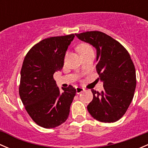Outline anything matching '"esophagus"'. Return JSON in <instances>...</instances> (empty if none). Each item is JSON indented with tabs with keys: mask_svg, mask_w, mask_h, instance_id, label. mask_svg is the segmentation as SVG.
<instances>
[{
	"mask_svg": "<svg viewBox=\"0 0 148 148\" xmlns=\"http://www.w3.org/2000/svg\"><path fill=\"white\" fill-rule=\"evenodd\" d=\"M85 90V89H84L83 87H81V86H77L76 88V91H77V94H80L82 92H84Z\"/></svg>",
	"mask_w": 148,
	"mask_h": 148,
	"instance_id": "1",
	"label": "esophagus"
}]
</instances>
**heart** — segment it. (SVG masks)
<instances>
[{
    "instance_id": "b5f03b06",
    "label": "heart",
    "mask_w": 148,
    "mask_h": 148,
    "mask_svg": "<svg viewBox=\"0 0 148 148\" xmlns=\"http://www.w3.org/2000/svg\"><path fill=\"white\" fill-rule=\"evenodd\" d=\"M77 51H78L80 55H83L84 53H87V52L91 51H93L92 50V48L89 44H86V43H82V44H79L77 47Z\"/></svg>"
}]
</instances>
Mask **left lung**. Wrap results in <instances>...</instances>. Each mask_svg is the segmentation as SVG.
<instances>
[{"label": "left lung", "mask_w": 148, "mask_h": 148, "mask_svg": "<svg viewBox=\"0 0 148 148\" xmlns=\"http://www.w3.org/2000/svg\"><path fill=\"white\" fill-rule=\"evenodd\" d=\"M75 35L96 48L98 79L104 83L101 92L91 89L93 99L88 104V112L100 122H116L127 110L136 87V72L130 56L120 42L101 31Z\"/></svg>", "instance_id": "8db88e82"}]
</instances>
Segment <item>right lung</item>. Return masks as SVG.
<instances>
[{
	"mask_svg": "<svg viewBox=\"0 0 148 148\" xmlns=\"http://www.w3.org/2000/svg\"><path fill=\"white\" fill-rule=\"evenodd\" d=\"M74 34L45 38L26 53L21 71L19 95L31 118L39 126L53 128L67 120L76 95L71 85L60 92L53 79L62 70Z\"/></svg>",
	"mask_w": 148,
	"mask_h": 148,
	"instance_id": "add662e5",
	"label": "right lung"
}]
</instances>
